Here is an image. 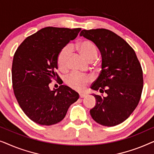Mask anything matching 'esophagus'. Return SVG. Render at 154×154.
<instances>
[{
  "label": "esophagus",
  "instance_id": "34e87169",
  "mask_svg": "<svg viewBox=\"0 0 154 154\" xmlns=\"http://www.w3.org/2000/svg\"><path fill=\"white\" fill-rule=\"evenodd\" d=\"M79 96H80V97H81V98H83V97H85L86 96V94H83V93H80L79 94Z\"/></svg>",
  "mask_w": 154,
  "mask_h": 154
}]
</instances>
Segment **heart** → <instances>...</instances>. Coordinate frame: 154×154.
I'll list each match as a JSON object with an SVG mask.
<instances>
[{
	"label": "heart",
	"instance_id": "b5f03b06",
	"mask_svg": "<svg viewBox=\"0 0 154 154\" xmlns=\"http://www.w3.org/2000/svg\"><path fill=\"white\" fill-rule=\"evenodd\" d=\"M76 48L79 53L88 60L92 62L97 57L98 51L95 45L89 41H83L76 44ZM71 54V50L66 45L59 52L57 59V66L61 71H65L68 69L69 60ZM64 81L68 86L75 90H83L86 85L91 81V77L87 75H82L78 73H71L66 76Z\"/></svg>",
	"mask_w": 154,
	"mask_h": 154
}]
</instances>
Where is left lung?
Here are the masks:
<instances>
[{"instance_id":"obj_1","label":"left lung","mask_w":154,"mask_h":154,"mask_svg":"<svg viewBox=\"0 0 154 154\" xmlns=\"http://www.w3.org/2000/svg\"><path fill=\"white\" fill-rule=\"evenodd\" d=\"M80 35L93 42L102 54V71L91 88L106 96L92 94L97 103L90 115L100 125H119L133 112L142 94L143 72L135 52L108 29L83 30Z\"/></svg>"}]
</instances>
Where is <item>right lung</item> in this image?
Returning a JSON list of instances; mask_svg holds the SVG:
<instances>
[{"mask_svg": "<svg viewBox=\"0 0 154 154\" xmlns=\"http://www.w3.org/2000/svg\"><path fill=\"white\" fill-rule=\"evenodd\" d=\"M81 28L48 26L28 36L17 49L12 66L14 96L25 114L35 123L51 125L64 119L79 94L68 86L50 89L57 73L59 52L75 39Z\"/></svg>", "mask_w": 154, "mask_h": 154, "instance_id": "obj_1", "label": "right lung"}]
</instances>
